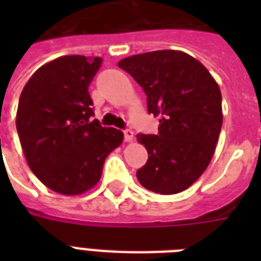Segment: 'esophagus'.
I'll return each mask as SVG.
<instances>
[{
  "mask_svg": "<svg viewBox=\"0 0 261 261\" xmlns=\"http://www.w3.org/2000/svg\"><path fill=\"white\" fill-rule=\"evenodd\" d=\"M134 139V133L131 130H124V141L126 142H133Z\"/></svg>",
  "mask_w": 261,
  "mask_h": 261,
  "instance_id": "obj_1",
  "label": "esophagus"
}]
</instances>
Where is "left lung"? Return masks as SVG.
<instances>
[{
  "label": "left lung",
  "instance_id": "obj_1",
  "mask_svg": "<svg viewBox=\"0 0 261 261\" xmlns=\"http://www.w3.org/2000/svg\"><path fill=\"white\" fill-rule=\"evenodd\" d=\"M143 88L147 111L160 118L159 135H137L147 163L137 172L146 190L178 194L208 167L222 127V96L210 71L177 50L131 55L119 61Z\"/></svg>",
  "mask_w": 261,
  "mask_h": 261
}]
</instances>
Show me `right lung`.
Masks as SVG:
<instances>
[{
    "mask_svg": "<svg viewBox=\"0 0 261 261\" xmlns=\"http://www.w3.org/2000/svg\"><path fill=\"white\" fill-rule=\"evenodd\" d=\"M100 57L65 55L35 71L18 100L16 127L28 167L54 192L75 196L93 188L123 133L101 127L88 92Z\"/></svg>",
    "mask_w": 261,
    "mask_h": 261,
    "instance_id": "right-lung-1",
    "label": "right lung"
}]
</instances>
